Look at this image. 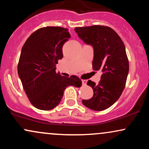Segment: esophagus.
Instances as JSON below:
<instances>
[{"label": "esophagus", "instance_id": "34e87169", "mask_svg": "<svg viewBox=\"0 0 149 149\" xmlns=\"http://www.w3.org/2000/svg\"><path fill=\"white\" fill-rule=\"evenodd\" d=\"M82 83H83V85H86L87 80H82Z\"/></svg>", "mask_w": 149, "mask_h": 149}]
</instances>
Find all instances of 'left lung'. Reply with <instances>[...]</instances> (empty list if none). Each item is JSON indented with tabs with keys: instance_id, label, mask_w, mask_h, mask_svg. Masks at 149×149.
I'll return each instance as SVG.
<instances>
[{
	"instance_id": "1",
	"label": "left lung",
	"mask_w": 149,
	"mask_h": 149,
	"mask_svg": "<svg viewBox=\"0 0 149 149\" xmlns=\"http://www.w3.org/2000/svg\"><path fill=\"white\" fill-rule=\"evenodd\" d=\"M75 31L94 51L92 68L102 71L98 84L88 80L93 97L83 100V105L94 111H104L113 104L123 91L129 72L125 47L114 30L104 26L76 27Z\"/></svg>"
}]
</instances>
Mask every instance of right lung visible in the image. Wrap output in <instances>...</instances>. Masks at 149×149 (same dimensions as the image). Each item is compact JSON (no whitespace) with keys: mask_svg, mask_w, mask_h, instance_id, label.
Here are the masks:
<instances>
[{"mask_svg":"<svg viewBox=\"0 0 149 149\" xmlns=\"http://www.w3.org/2000/svg\"><path fill=\"white\" fill-rule=\"evenodd\" d=\"M70 36L66 29L44 27L33 32L22 47L18 75L30 102L40 110L57 107L69 85H82L76 76H61L55 71L58 60L63 57V45Z\"/></svg>","mask_w":149,"mask_h":149,"instance_id":"obj_1","label":"right lung"}]
</instances>
